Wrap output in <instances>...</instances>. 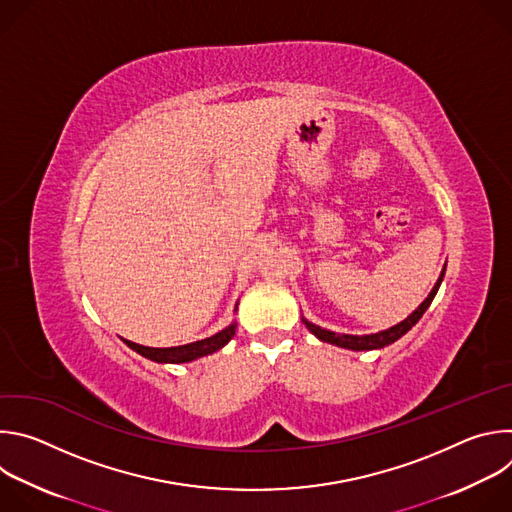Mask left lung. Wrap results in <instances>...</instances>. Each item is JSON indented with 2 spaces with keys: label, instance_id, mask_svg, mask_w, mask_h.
Returning <instances> with one entry per match:
<instances>
[{
  "label": "left lung",
  "instance_id": "obj_1",
  "mask_svg": "<svg viewBox=\"0 0 512 512\" xmlns=\"http://www.w3.org/2000/svg\"><path fill=\"white\" fill-rule=\"evenodd\" d=\"M444 275H446V265L440 273V277H437L433 289L429 291V296L405 318L401 320L399 324L387 328V330H381V332H375V334H340V332H332V330H326L322 326H316L312 324L310 320H306L302 316V322L306 324V328L322 342H328V344H334V346H340V348H346V350H377V348H385L389 344H393L395 340H399L401 336H405L417 322L419 318L425 314V310L429 308V304L433 302L437 289H440L442 281H444Z\"/></svg>",
  "mask_w": 512,
  "mask_h": 512
}]
</instances>
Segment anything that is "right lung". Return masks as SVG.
<instances>
[{"instance_id": "right-lung-1", "label": "right lung", "mask_w": 512, "mask_h": 512, "mask_svg": "<svg viewBox=\"0 0 512 512\" xmlns=\"http://www.w3.org/2000/svg\"><path fill=\"white\" fill-rule=\"evenodd\" d=\"M239 306V304H237ZM235 306V312H237ZM237 330V322H231L227 328H223L221 332H216L208 338L190 342V344H182V346H170V348H154V346H143V344H135L131 340H123L131 350H135L137 354L150 358L154 362H162V364H180V362H192L200 356H208L216 350H221L225 344H229V340L235 336Z\"/></svg>"}]
</instances>
